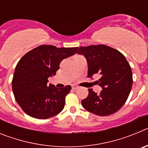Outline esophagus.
<instances>
[{"label": "esophagus", "mask_w": 148, "mask_h": 148, "mask_svg": "<svg viewBox=\"0 0 148 148\" xmlns=\"http://www.w3.org/2000/svg\"><path fill=\"white\" fill-rule=\"evenodd\" d=\"M72 88H73V90H76V89L78 88V87L76 85H73L72 86Z\"/></svg>", "instance_id": "1"}]
</instances>
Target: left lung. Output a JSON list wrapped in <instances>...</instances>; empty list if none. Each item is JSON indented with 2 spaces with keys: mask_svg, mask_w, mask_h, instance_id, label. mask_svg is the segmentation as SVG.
<instances>
[{
  "mask_svg": "<svg viewBox=\"0 0 148 148\" xmlns=\"http://www.w3.org/2000/svg\"><path fill=\"white\" fill-rule=\"evenodd\" d=\"M77 53L87 59V77L99 75L95 83L103 89L99 94L88 89V96L82 101L84 108L101 116L117 112L126 102L133 85L131 67L124 55L104 44L81 47Z\"/></svg>",
  "mask_w": 148,
  "mask_h": 148,
  "instance_id": "left-lung-1",
  "label": "left lung"
}]
</instances>
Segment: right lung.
Returning a JSON list of instances; mask_svg holds the SVG:
<instances>
[{
  "mask_svg": "<svg viewBox=\"0 0 148 148\" xmlns=\"http://www.w3.org/2000/svg\"><path fill=\"white\" fill-rule=\"evenodd\" d=\"M77 49L41 45L21 58L15 67L12 87L15 100L24 113L33 118L47 119L62 111L71 86L56 88L48 85V78L56 75L61 61L75 54Z\"/></svg>",
  "mask_w": 148,
  "mask_h": 148,
  "instance_id": "1",
  "label": "right lung"
}]
</instances>
